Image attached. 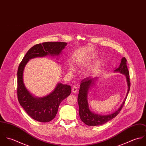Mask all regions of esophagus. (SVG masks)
I'll return each mask as SVG.
<instances>
[{
  "mask_svg": "<svg viewBox=\"0 0 146 146\" xmlns=\"http://www.w3.org/2000/svg\"><path fill=\"white\" fill-rule=\"evenodd\" d=\"M78 91V89L76 86H74L72 88V92L73 93H77V92Z\"/></svg>",
  "mask_w": 146,
  "mask_h": 146,
  "instance_id": "esophagus-1",
  "label": "esophagus"
}]
</instances>
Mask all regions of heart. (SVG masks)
I'll list each match as a JSON object with an SVG mask.
<instances>
[{
    "label": "heart",
    "instance_id": "b5f03b06",
    "mask_svg": "<svg viewBox=\"0 0 146 146\" xmlns=\"http://www.w3.org/2000/svg\"><path fill=\"white\" fill-rule=\"evenodd\" d=\"M70 72H74V68L72 67H71L70 68Z\"/></svg>",
    "mask_w": 146,
    "mask_h": 146
}]
</instances>
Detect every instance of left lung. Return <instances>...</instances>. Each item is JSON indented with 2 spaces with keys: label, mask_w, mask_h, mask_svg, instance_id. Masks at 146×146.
Returning a JSON list of instances; mask_svg holds the SVG:
<instances>
[{
  "label": "left lung",
  "mask_w": 146,
  "mask_h": 146,
  "mask_svg": "<svg viewBox=\"0 0 146 146\" xmlns=\"http://www.w3.org/2000/svg\"><path fill=\"white\" fill-rule=\"evenodd\" d=\"M114 72H118L125 75V79L127 85V91L125 99L123 104H121L120 107H119V108L117 110L108 115H104L95 113L90 110L89 107V103L88 100V92L90 90V89L93 88L95 84L98 81V78H87L84 79L81 82L79 92L78 96V102L79 107V115L80 119L86 125L89 126L103 125L107 122H108V121L115 117L119 113L120 111L122 109L125 103L126 97L127 96V94L129 93L130 87L129 72L127 67L126 60L125 57L122 58L121 61L119 66L114 70Z\"/></svg>",
  "instance_id": "obj_1"
}]
</instances>
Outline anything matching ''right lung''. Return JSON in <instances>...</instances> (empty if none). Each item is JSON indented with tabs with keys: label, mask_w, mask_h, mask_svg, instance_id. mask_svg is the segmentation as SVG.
<instances>
[{
	"label": "right lung",
	"mask_w": 146,
	"mask_h": 146,
	"mask_svg": "<svg viewBox=\"0 0 146 146\" xmlns=\"http://www.w3.org/2000/svg\"><path fill=\"white\" fill-rule=\"evenodd\" d=\"M64 42H45L31 48L23 57L17 71V96L20 104L33 119L47 123L53 120L58 111L60 104L71 93L70 85L58 83L47 96L37 97L26 88L23 82V71L30 60L47 56H59L67 45ZM58 60V57L56 58Z\"/></svg>",
	"instance_id": "1"
}]
</instances>
